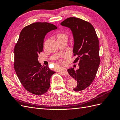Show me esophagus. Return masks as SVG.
<instances>
[{"instance_id": "esophagus-1", "label": "esophagus", "mask_w": 120, "mask_h": 120, "mask_svg": "<svg viewBox=\"0 0 120 120\" xmlns=\"http://www.w3.org/2000/svg\"><path fill=\"white\" fill-rule=\"evenodd\" d=\"M60 72H62V73H63V74H68V71H67V68H61L60 70Z\"/></svg>"}]
</instances>
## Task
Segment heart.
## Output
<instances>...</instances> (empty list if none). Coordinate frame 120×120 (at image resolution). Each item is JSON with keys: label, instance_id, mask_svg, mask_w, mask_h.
Here are the masks:
<instances>
[{"label": "heart", "instance_id": "heart-1", "mask_svg": "<svg viewBox=\"0 0 120 120\" xmlns=\"http://www.w3.org/2000/svg\"><path fill=\"white\" fill-rule=\"evenodd\" d=\"M67 35L66 33H64V32H60L59 34H57V39H61V38H67ZM67 55L66 54V55L64 56V57H67ZM61 63H63V60H61L60 61Z\"/></svg>", "mask_w": 120, "mask_h": 120}]
</instances>
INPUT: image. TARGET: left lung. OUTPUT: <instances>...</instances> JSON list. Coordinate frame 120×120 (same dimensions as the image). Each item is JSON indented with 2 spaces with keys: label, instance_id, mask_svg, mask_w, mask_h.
<instances>
[{
  "label": "left lung",
  "instance_id": "left-lung-1",
  "mask_svg": "<svg viewBox=\"0 0 120 120\" xmlns=\"http://www.w3.org/2000/svg\"><path fill=\"white\" fill-rule=\"evenodd\" d=\"M60 24L70 28L73 34L74 56H77L74 63L79 61V69L69 68L68 71L78 82L73 90L81 91L90 86L96 77L100 63L99 39L92 24L81 19L69 17Z\"/></svg>",
  "mask_w": 120,
  "mask_h": 120
}]
</instances>
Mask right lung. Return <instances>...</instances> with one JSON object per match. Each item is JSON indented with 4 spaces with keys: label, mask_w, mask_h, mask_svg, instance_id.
I'll return each instance as SVG.
<instances>
[{
    "label": "right lung",
    "mask_w": 120,
    "mask_h": 120,
    "mask_svg": "<svg viewBox=\"0 0 120 120\" xmlns=\"http://www.w3.org/2000/svg\"><path fill=\"white\" fill-rule=\"evenodd\" d=\"M56 28L48 22L30 24L21 31L14 47V70L24 88L34 95H41L48 91L50 78L56 72L48 66H42L38 57L42 52L45 35Z\"/></svg>",
    "instance_id": "add662e5"
}]
</instances>
